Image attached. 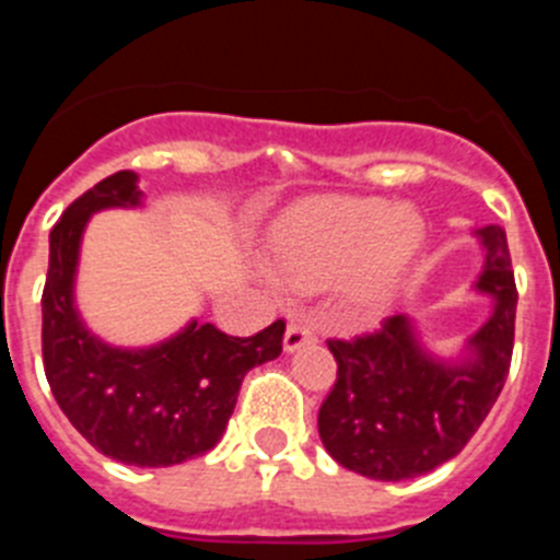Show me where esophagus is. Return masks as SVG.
<instances>
[{"label":"esophagus","instance_id":"34e87169","mask_svg":"<svg viewBox=\"0 0 560 560\" xmlns=\"http://www.w3.org/2000/svg\"><path fill=\"white\" fill-rule=\"evenodd\" d=\"M308 341H314V328H311L305 319H291L283 336V348L289 350V353H294V350H300L303 345H308Z\"/></svg>","mask_w":560,"mask_h":560}]
</instances>
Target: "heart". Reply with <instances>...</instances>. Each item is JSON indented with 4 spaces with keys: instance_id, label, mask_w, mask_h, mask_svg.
<instances>
[{
    "instance_id": "1",
    "label": "heart",
    "mask_w": 560,
    "mask_h": 560,
    "mask_svg": "<svg viewBox=\"0 0 560 560\" xmlns=\"http://www.w3.org/2000/svg\"><path fill=\"white\" fill-rule=\"evenodd\" d=\"M423 244V221L384 199H316L294 207L275 232L277 289H323L341 277L353 308H378Z\"/></svg>"
}]
</instances>
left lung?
<instances>
[{"label": "left lung", "instance_id": "8db88e82", "mask_svg": "<svg viewBox=\"0 0 560 560\" xmlns=\"http://www.w3.org/2000/svg\"><path fill=\"white\" fill-rule=\"evenodd\" d=\"M485 249L474 289L493 300L468 355L446 361L423 350L407 314L375 334L330 339L336 384L319 407L330 457L361 477L398 482L448 463L474 438L504 387L516 330V280L502 226L477 230Z\"/></svg>", "mask_w": 560, "mask_h": 560}]
</instances>
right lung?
<instances>
[{"instance_id":"right-lung-1","label":"right lung","mask_w":560,"mask_h":560,"mask_svg":"<svg viewBox=\"0 0 560 560\" xmlns=\"http://www.w3.org/2000/svg\"><path fill=\"white\" fill-rule=\"evenodd\" d=\"M140 205L137 173L120 171L72 201L52 226L42 353L58 407L97 452L126 465L165 468L219 443L244 375L283 350L285 323L277 319L241 339L192 319L171 339L133 350L97 339L75 308L83 230L92 212Z\"/></svg>"}]
</instances>
